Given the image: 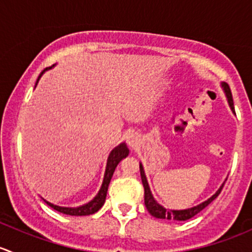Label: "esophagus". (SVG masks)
I'll return each mask as SVG.
<instances>
[{
    "instance_id": "1",
    "label": "esophagus",
    "mask_w": 252,
    "mask_h": 252,
    "mask_svg": "<svg viewBox=\"0 0 252 252\" xmlns=\"http://www.w3.org/2000/svg\"><path fill=\"white\" fill-rule=\"evenodd\" d=\"M126 142H128V145L131 147V149H135V147L140 144V139H139L138 134L131 133L129 134V136L126 138Z\"/></svg>"
}]
</instances>
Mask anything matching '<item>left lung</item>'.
Instances as JSON below:
<instances>
[{
    "label": "left lung",
    "instance_id": "left-lung-1",
    "mask_svg": "<svg viewBox=\"0 0 252 252\" xmlns=\"http://www.w3.org/2000/svg\"><path fill=\"white\" fill-rule=\"evenodd\" d=\"M223 88H224L225 95H227L228 102H229L230 108H232L233 112H235L234 111V103H233L232 91H230L229 85L224 83V84H223ZM140 174H141V180H142V185H144V191H145V206H146L147 211H149V212L151 213V215L154 216V217L161 218V220H190V218L194 217L195 215H197V213H199L200 211L204 210L206 206L210 205L211 202H212L213 200H215L216 197H217L218 195L220 194V191H222V189H223V185H222V187H220V189H218V191L216 192V194L213 195L212 197H210V199H208L207 201L202 202V204L195 206V207H192V208H188V210H180V211L167 210V208L162 207L161 205L157 204V201L154 199V196H152L151 191H150L149 184H147L146 177H145L144 168H142L141 164H140Z\"/></svg>",
    "mask_w": 252,
    "mask_h": 252
}]
</instances>
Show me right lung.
<instances>
[{"instance_id": "add662e5", "label": "right lung", "mask_w": 252, "mask_h": 252, "mask_svg": "<svg viewBox=\"0 0 252 252\" xmlns=\"http://www.w3.org/2000/svg\"><path fill=\"white\" fill-rule=\"evenodd\" d=\"M50 68L51 67L45 68V69L40 73L39 78H37V80H36V84H37V81H39V79L41 78V75L44 74L45 70L50 69ZM128 154H129V150L124 142L112 150V152L110 154V157H108V159H107V167H106L105 178H103L102 187H101L98 194L96 195V196L94 197V199L91 200L89 204L80 206V207L70 208V207H61V206H56V205L51 204V202H47V201H45V202H46L50 207H52L53 210L58 211V212H61V213H64V215H69V216H89V215H93V213L97 212V211L102 207L103 204H105L108 185H110L111 178H112V175H113V172H114V169H116L117 164H118L122 159L126 158V157L128 156Z\"/></svg>"}]
</instances>
